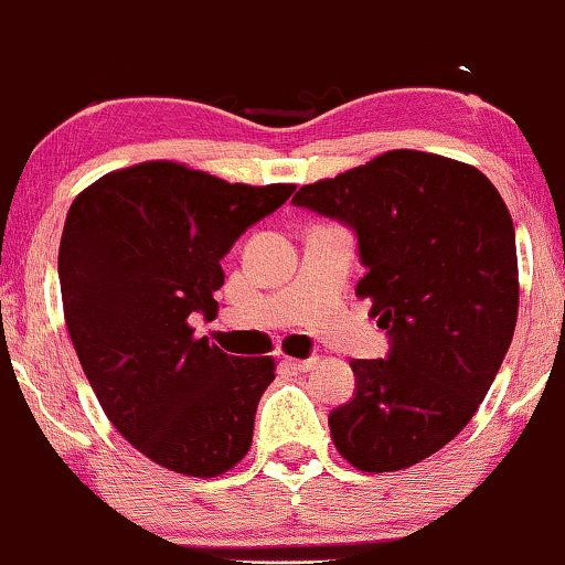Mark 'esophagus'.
I'll use <instances>...</instances> for the list:
<instances>
[{
  "label": "esophagus",
  "instance_id": "obj_1",
  "mask_svg": "<svg viewBox=\"0 0 565 565\" xmlns=\"http://www.w3.org/2000/svg\"><path fill=\"white\" fill-rule=\"evenodd\" d=\"M317 356H309V359H285V364H290L294 369H298V372H309L311 366L317 364Z\"/></svg>",
  "mask_w": 565,
  "mask_h": 565
}]
</instances>
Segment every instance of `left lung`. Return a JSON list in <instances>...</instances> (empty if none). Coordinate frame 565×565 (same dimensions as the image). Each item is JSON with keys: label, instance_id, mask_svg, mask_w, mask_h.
Here are the masks:
<instances>
[{"label": "left lung", "instance_id": "1", "mask_svg": "<svg viewBox=\"0 0 565 565\" xmlns=\"http://www.w3.org/2000/svg\"><path fill=\"white\" fill-rule=\"evenodd\" d=\"M294 206L356 235V294L390 345L385 359L351 361L353 398L330 411L335 448L361 471L419 463L471 422L513 340L508 206L475 167L408 149L303 185Z\"/></svg>", "mask_w": 565, "mask_h": 565}]
</instances>
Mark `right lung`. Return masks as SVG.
Wrapping results in <instances>:
<instances>
[{
	"mask_svg": "<svg viewBox=\"0 0 565 565\" xmlns=\"http://www.w3.org/2000/svg\"><path fill=\"white\" fill-rule=\"evenodd\" d=\"M294 191L143 162L70 206L57 264L70 340L109 422L164 469L217 477L250 448L275 361L230 356L188 319L214 317L227 250Z\"/></svg>",
	"mask_w": 565,
	"mask_h": 565,
	"instance_id": "obj_1",
	"label": "right lung"
}]
</instances>
